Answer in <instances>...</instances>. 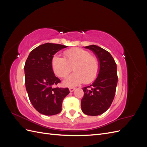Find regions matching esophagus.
Segmentation results:
<instances>
[{
  "label": "esophagus",
  "instance_id": "esophagus-1",
  "mask_svg": "<svg viewBox=\"0 0 147 147\" xmlns=\"http://www.w3.org/2000/svg\"><path fill=\"white\" fill-rule=\"evenodd\" d=\"M75 90V88H72V87L69 88V91H70V92H73Z\"/></svg>",
  "mask_w": 147,
  "mask_h": 147
}]
</instances>
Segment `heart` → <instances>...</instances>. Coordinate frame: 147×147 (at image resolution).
<instances>
[{
    "label": "heart",
    "instance_id": "obj_1",
    "mask_svg": "<svg viewBox=\"0 0 147 147\" xmlns=\"http://www.w3.org/2000/svg\"><path fill=\"white\" fill-rule=\"evenodd\" d=\"M64 55V58L58 55L53 56L51 67L57 76L64 78L67 76L73 67L75 72L63 81L64 86H75L84 82L90 83L97 78L100 70L99 61L90 51L76 48L66 50Z\"/></svg>",
    "mask_w": 147,
    "mask_h": 147
}]
</instances>
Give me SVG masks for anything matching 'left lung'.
<instances>
[{
  "label": "left lung",
  "instance_id": "8db88e82",
  "mask_svg": "<svg viewBox=\"0 0 147 147\" xmlns=\"http://www.w3.org/2000/svg\"><path fill=\"white\" fill-rule=\"evenodd\" d=\"M84 48L96 55L100 70L94 83L83 88L84 96L81 107L84 114L97 116L107 110L114 99L118 83L117 64L110 53L104 49L94 45Z\"/></svg>",
  "mask_w": 147,
  "mask_h": 147
}]
</instances>
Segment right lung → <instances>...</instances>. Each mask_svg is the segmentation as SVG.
I'll list each match as a JSON object with an SVG mask.
<instances>
[{
    "label": "right lung",
    "mask_w": 147,
    "mask_h": 147,
    "mask_svg": "<svg viewBox=\"0 0 147 147\" xmlns=\"http://www.w3.org/2000/svg\"><path fill=\"white\" fill-rule=\"evenodd\" d=\"M67 46L47 43L30 53L24 65L25 84L29 100L41 114L56 115L61 112L62 103L69 94L68 88H53L61 82L51 67L55 54Z\"/></svg>",
    "instance_id": "1"
}]
</instances>
